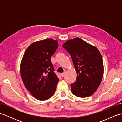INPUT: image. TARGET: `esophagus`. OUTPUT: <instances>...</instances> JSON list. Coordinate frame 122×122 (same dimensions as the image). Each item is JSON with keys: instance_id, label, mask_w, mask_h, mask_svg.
Segmentation results:
<instances>
[{"instance_id": "esophagus-1", "label": "esophagus", "mask_w": 122, "mask_h": 122, "mask_svg": "<svg viewBox=\"0 0 122 122\" xmlns=\"http://www.w3.org/2000/svg\"><path fill=\"white\" fill-rule=\"evenodd\" d=\"M65 74H66L65 72H63V73H61V76H62V77H64V76H65Z\"/></svg>"}]
</instances>
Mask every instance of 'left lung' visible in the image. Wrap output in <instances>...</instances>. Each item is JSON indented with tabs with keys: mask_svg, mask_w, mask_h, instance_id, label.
<instances>
[{
	"mask_svg": "<svg viewBox=\"0 0 122 122\" xmlns=\"http://www.w3.org/2000/svg\"><path fill=\"white\" fill-rule=\"evenodd\" d=\"M62 46L70 54L77 73L76 81L71 84L72 93L79 97L92 95L99 87L104 73L100 52L79 38L67 40Z\"/></svg>",
	"mask_w": 122,
	"mask_h": 122,
	"instance_id": "1",
	"label": "left lung"
}]
</instances>
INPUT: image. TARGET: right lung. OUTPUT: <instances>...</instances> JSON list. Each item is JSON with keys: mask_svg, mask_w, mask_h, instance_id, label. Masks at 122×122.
<instances>
[{"mask_svg": "<svg viewBox=\"0 0 122 122\" xmlns=\"http://www.w3.org/2000/svg\"><path fill=\"white\" fill-rule=\"evenodd\" d=\"M58 41L46 39L31 44L20 64V74L25 88L36 99L44 101L53 95L59 79L54 73L51 57Z\"/></svg>", "mask_w": 122, "mask_h": 122, "instance_id": "right-lung-1", "label": "right lung"}]
</instances>
